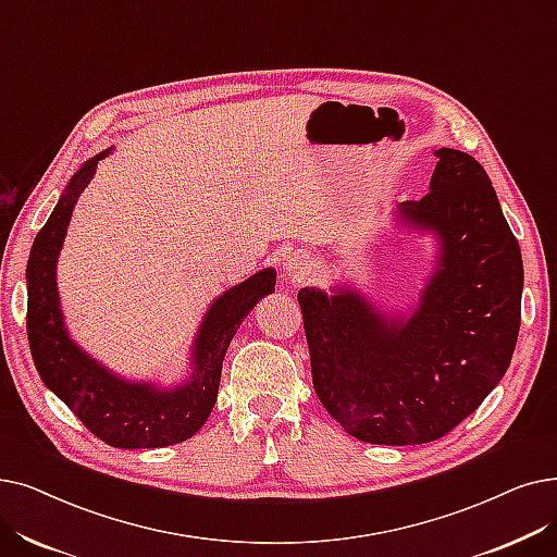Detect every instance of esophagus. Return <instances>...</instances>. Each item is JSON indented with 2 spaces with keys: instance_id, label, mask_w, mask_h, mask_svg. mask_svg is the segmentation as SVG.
I'll return each instance as SVG.
<instances>
[{
  "instance_id": "esophagus-1",
  "label": "esophagus",
  "mask_w": 557,
  "mask_h": 557,
  "mask_svg": "<svg viewBox=\"0 0 557 557\" xmlns=\"http://www.w3.org/2000/svg\"><path fill=\"white\" fill-rule=\"evenodd\" d=\"M311 273V257L302 250H296L286 257L284 261V277L292 282V284H298L302 282L307 275Z\"/></svg>"
}]
</instances>
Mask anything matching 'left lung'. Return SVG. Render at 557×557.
I'll return each instance as SVG.
<instances>
[{
    "mask_svg": "<svg viewBox=\"0 0 557 557\" xmlns=\"http://www.w3.org/2000/svg\"><path fill=\"white\" fill-rule=\"evenodd\" d=\"M434 157L428 196L394 211L396 225L437 240L414 309L384 311L348 284L298 292L313 389L367 444L444 437L490 396L517 346L523 261L492 180L467 152Z\"/></svg>",
    "mask_w": 557,
    "mask_h": 557,
    "instance_id": "left-lung-1",
    "label": "left lung"
}]
</instances>
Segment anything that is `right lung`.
I'll return each instance as SVG.
<instances>
[{
  "mask_svg": "<svg viewBox=\"0 0 557 557\" xmlns=\"http://www.w3.org/2000/svg\"><path fill=\"white\" fill-rule=\"evenodd\" d=\"M104 150L72 175L38 232L27 263V334L36 371L75 417L109 446L163 448L190 440L215 405L223 359L255 305L275 292L277 273L263 269L221 294L207 309L190 346L184 380L163 386L127 380L90 357L65 327L59 300L57 263L82 190L95 175Z\"/></svg>",
  "mask_w": 557,
  "mask_h": 557,
  "instance_id": "right-lung-1",
  "label": "right lung"
}]
</instances>
